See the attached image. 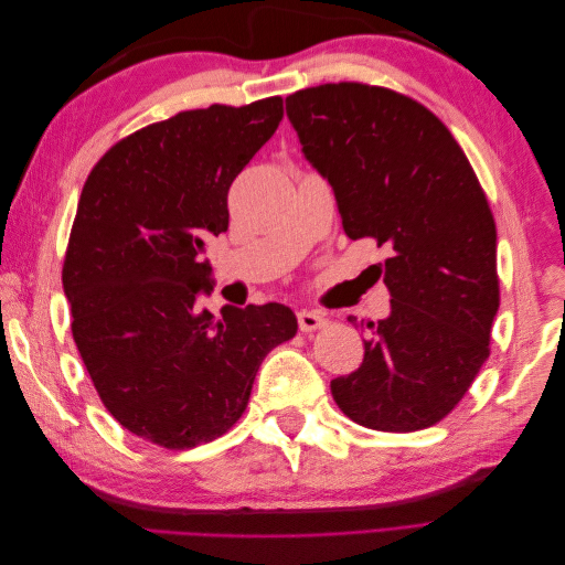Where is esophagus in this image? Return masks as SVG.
Here are the masks:
<instances>
[{
    "mask_svg": "<svg viewBox=\"0 0 565 565\" xmlns=\"http://www.w3.org/2000/svg\"><path fill=\"white\" fill-rule=\"evenodd\" d=\"M297 320H299V330L301 332H316V330L328 328V318H324L318 311H299Z\"/></svg>",
    "mask_w": 565,
    "mask_h": 565,
    "instance_id": "34e87169",
    "label": "esophagus"
}]
</instances>
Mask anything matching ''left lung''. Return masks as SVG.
<instances>
[{
	"mask_svg": "<svg viewBox=\"0 0 565 565\" xmlns=\"http://www.w3.org/2000/svg\"><path fill=\"white\" fill-rule=\"evenodd\" d=\"M303 158L332 185L344 233L391 256L377 278L391 313L358 324L363 363L330 382L334 403L377 431L434 426L490 355L500 309L498 231L448 127L417 100L358 82L285 98Z\"/></svg>",
	"mask_w": 565,
	"mask_h": 565,
	"instance_id": "obj_1",
	"label": "left lung"
}]
</instances>
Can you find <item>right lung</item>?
Returning <instances> with one entry per match:
<instances>
[{"instance_id": "add662e5", "label": "right lung", "mask_w": 565, "mask_h": 565, "mask_svg": "<svg viewBox=\"0 0 565 565\" xmlns=\"http://www.w3.org/2000/svg\"><path fill=\"white\" fill-rule=\"evenodd\" d=\"M280 119V96L179 113L115 143L82 188L63 264L73 339L108 413L156 446L226 434L266 353L297 334L282 303L198 306L228 188Z\"/></svg>"}]
</instances>
